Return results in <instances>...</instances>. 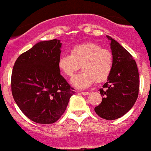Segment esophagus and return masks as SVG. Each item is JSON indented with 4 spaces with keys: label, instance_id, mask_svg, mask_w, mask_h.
Here are the masks:
<instances>
[{
    "label": "esophagus",
    "instance_id": "1",
    "mask_svg": "<svg viewBox=\"0 0 151 151\" xmlns=\"http://www.w3.org/2000/svg\"><path fill=\"white\" fill-rule=\"evenodd\" d=\"M81 94H82V95H84V96L88 95V94L90 93L89 92H88V91H81Z\"/></svg>",
    "mask_w": 151,
    "mask_h": 151
}]
</instances>
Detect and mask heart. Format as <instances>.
Here are the masks:
<instances>
[{"label":"heart","mask_w":151,"mask_h":151,"mask_svg":"<svg viewBox=\"0 0 151 151\" xmlns=\"http://www.w3.org/2000/svg\"><path fill=\"white\" fill-rule=\"evenodd\" d=\"M113 64L112 52L92 42L76 45L71 49L70 55L60 56L58 63L59 70L67 77H72L81 66L83 72L71 79L72 86L79 89L88 88L95 81L107 80Z\"/></svg>","instance_id":"1"}]
</instances>
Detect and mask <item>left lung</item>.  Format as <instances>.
<instances>
[{
    "instance_id": "8db88e82",
    "label": "left lung",
    "mask_w": 151,
    "mask_h": 151,
    "mask_svg": "<svg viewBox=\"0 0 151 151\" xmlns=\"http://www.w3.org/2000/svg\"><path fill=\"white\" fill-rule=\"evenodd\" d=\"M107 37L111 41L113 68L103 88L99 89L102 102L94 110L99 117L112 120L122 117L133 107L139 95V77L132 55L115 40Z\"/></svg>"
}]
</instances>
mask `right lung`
<instances>
[{
    "label": "right lung",
    "mask_w": 151,
    "mask_h": 151,
    "mask_svg": "<svg viewBox=\"0 0 151 151\" xmlns=\"http://www.w3.org/2000/svg\"><path fill=\"white\" fill-rule=\"evenodd\" d=\"M61 46L58 39L37 43L17 58L12 69L14 101L29 119L39 124L57 122L75 93L58 68Z\"/></svg>",
    "instance_id": "obj_1"
}]
</instances>
